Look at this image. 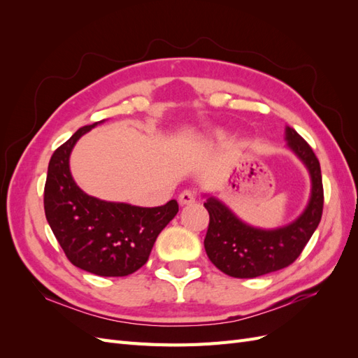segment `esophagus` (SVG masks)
<instances>
[{"label":"esophagus","instance_id":"34e87169","mask_svg":"<svg viewBox=\"0 0 358 358\" xmlns=\"http://www.w3.org/2000/svg\"><path fill=\"white\" fill-rule=\"evenodd\" d=\"M196 201V191L192 189H183L179 194V203L180 206H185V204H191Z\"/></svg>","mask_w":358,"mask_h":358}]
</instances>
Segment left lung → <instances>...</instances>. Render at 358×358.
<instances>
[{
	"instance_id": "8db88e82",
	"label": "left lung",
	"mask_w": 358,
	"mask_h": 358,
	"mask_svg": "<svg viewBox=\"0 0 358 358\" xmlns=\"http://www.w3.org/2000/svg\"><path fill=\"white\" fill-rule=\"evenodd\" d=\"M289 149L309 170L312 192L308 208L282 229L262 230L246 225L221 201L209 199V227L204 249L221 272L233 278H257L288 267L297 259L321 221L324 189L321 167L312 148L294 128L287 127Z\"/></svg>"
}]
</instances>
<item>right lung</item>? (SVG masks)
Segmentation results:
<instances>
[{
	"instance_id": "1",
	"label": "right lung",
	"mask_w": 358,
	"mask_h": 358,
	"mask_svg": "<svg viewBox=\"0 0 358 358\" xmlns=\"http://www.w3.org/2000/svg\"><path fill=\"white\" fill-rule=\"evenodd\" d=\"M79 128L53 152L45 185V213L70 263L99 276H127L149 258L161 230L179 206L158 208L103 201L85 194L71 178L69 158L76 142L91 128Z\"/></svg>"
}]
</instances>
